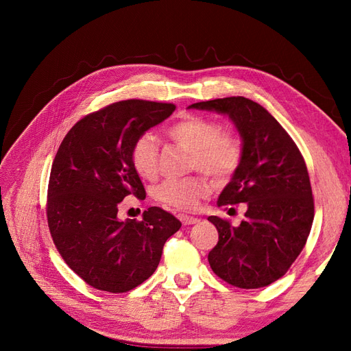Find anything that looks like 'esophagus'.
<instances>
[{"label":"esophagus","instance_id":"1","mask_svg":"<svg viewBox=\"0 0 351 351\" xmlns=\"http://www.w3.org/2000/svg\"><path fill=\"white\" fill-rule=\"evenodd\" d=\"M180 221H182L183 226H192V224H196V222H199L197 218L195 217H189V215H178Z\"/></svg>","mask_w":351,"mask_h":351}]
</instances>
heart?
I'll return each mask as SVG.
<instances>
[{"instance_id": "1", "label": "heart", "mask_w": 351, "mask_h": 351, "mask_svg": "<svg viewBox=\"0 0 351 351\" xmlns=\"http://www.w3.org/2000/svg\"><path fill=\"white\" fill-rule=\"evenodd\" d=\"M167 134L177 145L190 151V168L226 180L236 173L241 161V141L230 130L199 115H187L169 127ZM130 161L137 176L152 180L158 174V147L151 133L141 134L130 149ZM209 183L204 177L165 180L155 190L161 204L178 210H193L200 199L209 193Z\"/></svg>"}]
</instances>
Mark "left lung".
I'll return each mask as SVG.
<instances>
[{"label": "left lung", "mask_w": 351, "mask_h": 351, "mask_svg": "<svg viewBox=\"0 0 351 351\" xmlns=\"http://www.w3.org/2000/svg\"><path fill=\"white\" fill-rule=\"evenodd\" d=\"M234 123L241 161L218 197V206L246 204L240 226L209 217L218 243L208 254L212 271L239 289H261L281 278L303 250L315 205L299 147L262 105L244 97L192 104Z\"/></svg>", "instance_id": "obj_1"}]
</instances>
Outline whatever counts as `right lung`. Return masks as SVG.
I'll use <instances>...</instances> for the list:
<instances>
[{
	"mask_svg": "<svg viewBox=\"0 0 351 351\" xmlns=\"http://www.w3.org/2000/svg\"><path fill=\"white\" fill-rule=\"evenodd\" d=\"M174 110V104L143 99L115 102L83 117L58 147L48 184V227L62 259L93 289L125 293L141 285L182 227L158 206L141 221L117 217L124 197H146L130 161L132 145Z\"/></svg>",
	"mask_w": 351,
	"mask_h": 351,
	"instance_id": "obj_1",
	"label": "right lung"
}]
</instances>
